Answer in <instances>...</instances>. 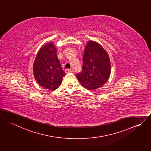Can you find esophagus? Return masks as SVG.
Wrapping results in <instances>:
<instances>
[{
    "instance_id": "1",
    "label": "esophagus",
    "mask_w": 151,
    "mask_h": 151,
    "mask_svg": "<svg viewBox=\"0 0 151 151\" xmlns=\"http://www.w3.org/2000/svg\"><path fill=\"white\" fill-rule=\"evenodd\" d=\"M65 72H67V73H70V72H73V70H71V69H68V70H65Z\"/></svg>"
}]
</instances>
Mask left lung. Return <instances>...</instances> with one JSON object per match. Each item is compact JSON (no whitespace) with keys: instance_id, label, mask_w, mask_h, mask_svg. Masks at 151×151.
Wrapping results in <instances>:
<instances>
[{"instance_id":"1","label":"left lung","mask_w":151,"mask_h":151,"mask_svg":"<svg viewBox=\"0 0 151 151\" xmlns=\"http://www.w3.org/2000/svg\"><path fill=\"white\" fill-rule=\"evenodd\" d=\"M110 73L108 53L101 45L89 41L83 56L82 71L76 75L80 84L89 90L99 88L106 84Z\"/></svg>"}]
</instances>
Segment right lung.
I'll list each match as a JSON object with an SVG mask.
<instances>
[{"label":"right lung","mask_w":151,"mask_h":151,"mask_svg":"<svg viewBox=\"0 0 151 151\" xmlns=\"http://www.w3.org/2000/svg\"><path fill=\"white\" fill-rule=\"evenodd\" d=\"M56 52L53 43H47L37 53L33 65L34 77L38 84L52 91L59 87L65 75Z\"/></svg>","instance_id":"add662e5"}]
</instances>
